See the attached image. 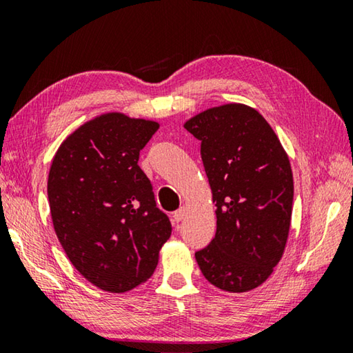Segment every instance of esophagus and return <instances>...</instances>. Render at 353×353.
<instances>
[{
    "mask_svg": "<svg viewBox=\"0 0 353 353\" xmlns=\"http://www.w3.org/2000/svg\"><path fill=\"white\" fill-rule=\"evenodd\" d=\"M185 214H187V208H179V210L172 214V219H174V223H181V221L185 218Z\"/></svg>",
    "mask_w": 353,
    "mask_h": 353,
    "instance_id": "obj_1",
    "label": "esophagus"
}]
</instances>
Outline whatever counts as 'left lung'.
Instances as JSON below:
<instances>
[{"label":"left lung","instance_id":"1","mask_svg":"<svg viewBox=\"0 0 353 353\" xmlns=\"http://www.w3.org/2000/svg\"><path fill=\"white\" fill-rule=\"evenodd\" d=\"M183 128L201 141L216 202V234L194 254L216 288L246 292L271 276L290 234L292 171L276 132L244 104L212 107Z\"/></svg>","mask_w":353,"mask_h":353}]
</instances>
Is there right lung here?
Wrapping results in <instances>:
<instances>
[{
	"instance_id": "1",
	"label": "right lung",
	"mask_w": 353,
	"mask_h": 353,
	"mask_svg": "<svg viewBox=\"0 0 353 353\" xmlns=\"http://www.w3.org/2000/svg\"><path fill=\"white\" fill-rule=\"evenodd\" d=\"M159 123L110 112L77 128L52 159L48 201L65 254L88 282L126 292L152 276L171 223L140 151Z\"/></svg>"
}]
</instances>
